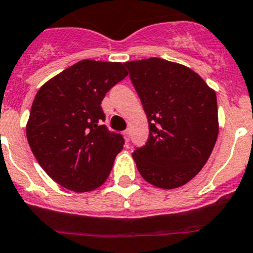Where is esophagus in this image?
<instances>
[{
  "label": "esophagus",
  "instance_id": "1",
  "mask_svg": "<svg viewBox=\"0 0 253 253\" xmlns=\"http://www.w3.org/2000/svg\"><path fill=\"white\" fill-rule=\"evenodd\" d=\"M124 135H125V138H126V141L128 142L129 141V129H125Z\"/></svg>",
  "mask_w": 253,
  "mask_h": 253
}]
</instances>
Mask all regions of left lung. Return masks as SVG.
Wrapping results in <instances>:
<instances>
[{"label":"left lung","instance_id":"1","mask_svg":"<svg viewBox=\"0 0 253 253\" xmlns=\"http://www.w3.org/2000/svg\"><path fill=\"white\" fill-rule=\"evenodd\" d=\"M149 121L150 135L132 156L159 188L184 185L202 170L218 136L214 90L192 69L159 58L125 63Z\"/></svg>","mask_w":253,"mask_h":253}]
</instances>
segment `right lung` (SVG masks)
I'll return each instance as SVG.
<instances>
[{
    "instance_id": "right-lung-1",
    "label": "right lung",
    "mask_w": 253,
    "mask_h": 253,
    "mask_svg": "<svg viewBox=\"0 0 253 253\" xmlns=\"http://www.w3.org/2000/svg\"><path fill=\"white\" fill-rule=\"evenodd\" d=\"M126 77L121 63L82 60L36 93L27 141L39 165L61 186L90 192L107 180L125 140L103 125L101 104Z\"/></svg>"
}]
</instances>
